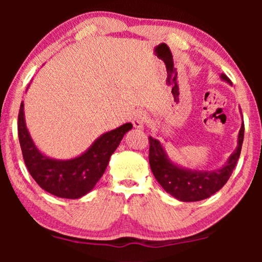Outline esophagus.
Masks as SVG:
<instances>
[{
    "instance_id": "1",
    "label": "esophagus",
    "mask_w": 262,
    "mask_h": 262,
    "mask_svg": "<svg viewBox=\"0 0 262 262\" xmlns=\"http://www.w3.org/2000/svg\"><path fill=\"white\" fill-rule=\"evenodd\" d=\"M145 121H146V118L143 113H136L135 117L132 118V124H134V126L136 128H143V126L145 125Z\"/></svg>"
}]
</instances>
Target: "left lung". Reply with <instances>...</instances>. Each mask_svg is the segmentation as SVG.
<instances>
[{
	"label": "left lung",
	"mask_w": 262,
	"mask_h": 262,
	"mask_svg": "<svg viewBox=\"0 0 262 262\" xmlns=\"http://www.w3.org/2000/svg\"><path fill=\"white\" fill-rule=\"evenodd\" d=\"M221 77L231 83V81L225 75H222ZM243 137H245V124H242L238 134L237 149L223 168L213 171H191L175 166L167 159L161 143L149 137L150 168L159 184L169 194L181 202H199L214 194L227 184L241 154Z\"/></svg>",
	"instance_id": "8db88e82"
}]
</instances>
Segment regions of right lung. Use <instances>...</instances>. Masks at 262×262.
Listing matches in <instances>:
<instances>
[{
	"label": "right lung",
	"instance_id": "obj_1",
	"mask_svg": "<svg viewBox=\"0 0 262 262\" xmlns=\"http://www.w3.org/2000/svg\"><path fill=\"white\" fill-rule=\"evenodd\" d=\"M132 128L127 123L102 135L91 149L76 159L57 161L42 155L35 148L28 134L21 102L17 117V135L23 157L35 182L51 194L67 199H78L91 192L105 173L110 157L119 145L124 135Z\"/></svg>",
	"mask_w": 262,
	"mask_h": 262
}]
</instances>
